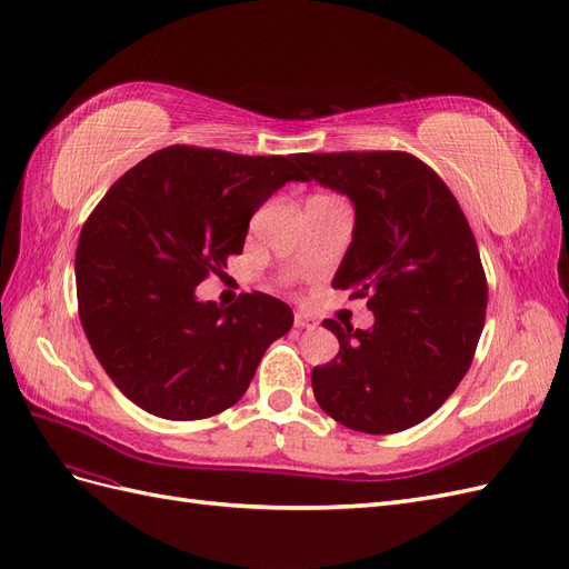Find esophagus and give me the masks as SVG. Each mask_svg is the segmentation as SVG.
Listing matches in <instances>:
<instances>
[{
  "label": "esophagus",
  "mask_w": 569,
  "mask_h": 569,
  "mask_svg": "<svg viewBox=\"0 0 569 569\" xmlns=\"http://www.w3.org/2000/svg\"><path fill=\"white\" fill-rule=\"evenodd\" d=\"M296 327H298V329L312 331V329L319 327V321H317L312 315H307V312H296Z\"/></svg>",
  "instance_id": "34e87169"
}]
</instances>
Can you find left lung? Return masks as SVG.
<instances>
[{
	"mask_svg": "<svg viewBox=\"0 0 569 569\" xmlns=\"http://www.w3.org/2000/svg\"><path fill=\"white\" fill-rule=\"evenodd\" d=\"M307 181L355 207L333 288L367 298L375 327L323 319L340 343L312 371L319 408L362 433L405 431L456 391L479 343L489 286L456 194L408 152L298 154Z\"/></svg>",
	"mask_w": 569,
	"mask_h": 569,
	"instance_id": "8db88e82",
	"label": "left lung"
}]
</instances>
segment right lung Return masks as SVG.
<instances>
[{
	"instance_id": "right-lung-1",
	"label": "right lung",
	"mask_w": 569,
	"mask_h": 569,
	"mask_svg": "<svg viewBox=\"0 0 569 569\" xmlns=\"http://www.w3.org/2000/svg\"><path fill=\"white\" fill-rule=\"evenodd\" d=\"M296 157L173 144L92 209L76 250L80 323L109 379L144 412L190 421L231 408L293 327V310L271 296L219 307L194 298V286L242 252L252 214L276 190L307 181Z\"/></svg>"
}]
</instances>
